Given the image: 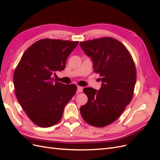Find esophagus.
Returning <instances> with one entry per match:
<instances>
[{
  "label": "esophagus",
  "mask_w": 160,
  "mask_h": 160,
  "mask_svg": "<svg viewBox=\"0 0 160 160\" xmlns=\"http://www.w3.org/2000/svg\"><path fill=\"white\" fill-rule=\"evenodd\" d=\"M82 91H83V88L80 86H77V93H80V92H82Z\"/></svg>",
  "instance_id": "34e87169"
}]
</instances>
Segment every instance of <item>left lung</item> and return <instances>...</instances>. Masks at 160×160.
Instances as JSON below:
<instances>
[{
    "instance_id": "8db88e82",
    "label": "left lung",
    "mask_w": 160,
    "mask_h": 160,
    "mask_svg": "<svg viewBox=\"0 0 160 160\" xmlns=\"http://www.w3.org/2000/svg\"><path fill=\"white\" fill-rule=\"evenodd\" d=\"M80 46L102 82L99 91L83 89L88 101L80 108L81 116L93 126H107L119 117L133 98L137 77L135 63L127 48L113 38L81 42Z\"/></svg>"
}]
</instances>
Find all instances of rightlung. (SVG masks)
<instances>
[{"label": "right lung", "instance_id": "add662e5", "mask_svg": "<svg viewBox=\"0 0 160 160\" xmlns=\"http://www.w3.org/2000/svg\"><path fill=\"white\" fill-rule=\"evenodd\" d=\"M79 41L43 38L24 52L14 70L16 97L32 122L49 128L61 120L65 106L77 91L74 84L54 81L52 75L64 70L66 61Z\"/></svg>", "mask_w": 160, "mask_h": 160}]
</instances>
